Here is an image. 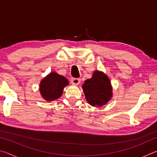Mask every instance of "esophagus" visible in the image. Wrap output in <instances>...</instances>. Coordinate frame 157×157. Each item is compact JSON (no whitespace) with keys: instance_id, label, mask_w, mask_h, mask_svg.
<instances>
[{"instance_id":"34e87169","label":"esophagus","mask_w":157,"mask_h":157,"mask_svg":"<svg viewBox=\"0 0 157 157\" xmlns=\"http://www.w3.org/2000/svg\"><path fill=\"white\" fill-rule=\"evenodd\" d=\"M71 83L73 85H78L80 82V79L79 78H72L71 79Z\"/></svg>"}]
</instances>
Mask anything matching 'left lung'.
Returning a JSON list of instances; mask_svg holds the SVG:
<instances>
[{
    "mask_svg": "<svg viewBox=\"0 0 157 157\" xmlns=\"http://www.w3.org/2000/svg\"><path fill=\"white\" fill-rule=\"evenodd\" d=\"M82 89L86 101L93 107H102L113 96L109 78L100 71H95L91 78L84 81Z\"/></svg>",
    "mask_w": 157,
    "mask_h": 157,
    "instance_id": "8db88e82",
    "label": "left lung"
}]
</instances>
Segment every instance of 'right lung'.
Listing matches in <instances>:
<instances>
[{
	"mask_svg": "<svg viewBox=\"0 0 157 157\" xmlns=\"http://www.w3.org/2000/svg\"><path fill=\"white\" fill-rule=\"evenodd\" d=\"M68 84L69 82L65 77L52 71L41 79L39 91L45 100L52 102L61 97L63 89Z\"/></svg>",
	"mask_w": 157,
	"mask_h": 157,
	"instance_id": "obj_1",
	"label": "right lung"
}]
</instances>
